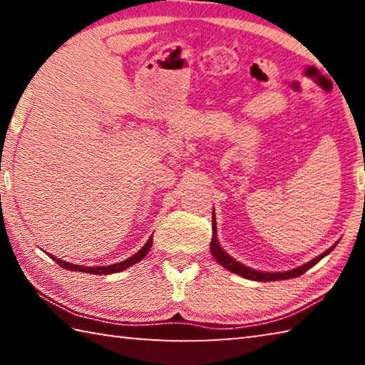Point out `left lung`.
<instances>
[{
	"mask_svg": "<svg viewBox=\"0 0 365 365\" xmlns=\"http://www.w3.org/2000/svg\"><path fill=\"white\" fill-rule=\"evenodd\" d=\"M215 219H212V242H211V252L212 256L215 257V261H217L222 267H225L227 270L233 272V274H238L245 277V279H250V280H256V282H272V280H285V279H294V277H299L304 274L306 270H309L312 267V265H316L320 259L325 257L329 252L335 248V246H331L329 251H325L324 255H320L319 257L312 259L311 262H307L304 265H299V267H296L293 270H288V272H277V274H269V272H257V270H252L250 267H246V265L240 264L238 261H235L230 256L227 255V252L220 248V245L217 243V235H215Z\"/></svg>",
	"mask_w": 365,
	"mask_h": 365,
	"instance_id": "1",
	"label": "left lung"
}]
</instances>
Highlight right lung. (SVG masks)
<instances>
[{
	"instance_id": "right-lung-1",
	"label": "right lung",
	"mask_w": 365,
	"mask_h": 365,
	"mask_svg": "<svg viewBox=\"0 0 365 365\" xmlns=\"http://www.w3.org/2000/svg\"><path fill=\"white\" fill-rule=\"evenodd\" d=\"M151 245H153V237L148 240L146 245L137 252V255H133L132 257H128V259H125V261H122V262H117V264H113V265H103V267H101V265H100V267H83V265H73V264H69V262H66V261H61V259H56V257H53V256L51 257L61 265V267H64L67 270L86 272V274H95V275H109V274H114V272L125 270V269L130 267V265L140 262L141 259H143L148 255V252H150Z\"/></svg>"
}]
</instances>
